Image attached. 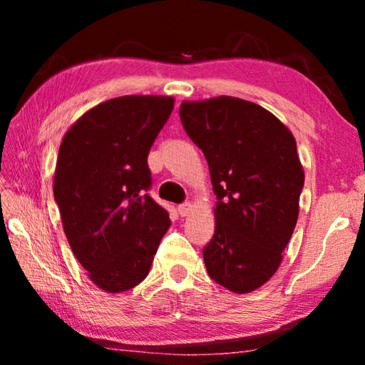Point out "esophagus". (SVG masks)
Instances as JSON below:
<instances>
[{
    "mask_svg": "<svg viewBox=\"0 0 365 365\" xmlns=\"http://www.w3.org/2000/svg\"><path fill=\"white\" fill-rule=\"evenodd\" d=\"M191 207H193L191 202H183V205L178 206V214H180L182 217H185V215H188L191 212Z\"/></svg>",
    "mask_w": 365,
    "mask_h": 365,
    "instance_id": "34e87169",
    "label": "esophagus"
}]
</instances>
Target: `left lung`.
<instances>
[{
    "instance_id": "8db88e82",
    "label": "left lung",
    "mask_w": 365,
    "mask_h": 365,
    "mask_svg": "<svg viewBox=\"0 0 365 365\" xmlns=\"http://www.w3.org/2000/svg\"><path fill=\"white\" fill-rule=\"evenodd\" d=\"M180 119L217 196L214 237L202 250L207 274L233 293L255 292L280 267L298 220L304 170L293 133L233 96L183 101Z\"/></svg>"
}]
</instances>
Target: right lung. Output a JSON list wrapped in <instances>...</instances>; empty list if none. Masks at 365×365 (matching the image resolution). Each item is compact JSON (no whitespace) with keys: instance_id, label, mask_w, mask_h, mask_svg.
Listing matches in <instances>:
<instances>
[{"instance_id":"right-lung-1","label":"right lung","mask_w":365,"mask_h":365,"mask_svg":"<svg viewBox=\"0 0 365 365\" xmlns=\"http://www.w3.org/2000/svg\"><path fill=\"white\" fill-rule=\"evenodd\" d=\"M174 109L172 96L108 100L80 117L59 146L53 191L71 250L108 293L145 280L170 227L150 195L148 153Z\"/></svg>"}]
</instances>
